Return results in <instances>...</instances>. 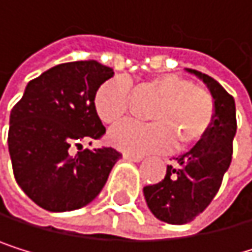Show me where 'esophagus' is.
<instances>
[{"instance_id":"34e87169","label":"esophagus","mask_w":252,"mask_h":252,"mask_svg":"<svg viewBox=\"0 0 252 252\" xmlns=\"http://www.w3.org/2000/svg\"><path fill=\"white\" fill-rule=\"evenodd\" d=\"M124 158H127L130 161H140L143 158V156H140V154H131V153H124Z\"/></svg>"}]
</instances>
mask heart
<instances>
[{
  "label": "heart",
  "mask_w": 252,
  "mask_h": 252,
  "mask_svg": "<svg viewBox=\"0 0 252 252\" xmlns=\"http://www.w3.org/2000/svg\"><path fill=\"white\" fill-rule=\"evenodd\" d=\"M139 95L156 102L148 110L150 124L125 122L115 127L109 139L118 148L130 153L188 150L204 140L215 122L212 94L178 74H160L145 80ZM130 83L116 77L99 86L94 105L98 118L107 125L121 122L130 112Z\"/></svg>",
  "instance_id": "obj_1"
}]
</instances>
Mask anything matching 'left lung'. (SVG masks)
Returning a JSON list of instances; mask_svg holds the SVG:
<instances>
[{
    "mask_svg": "<svg viewBox=\"0 0 252 252\" xmlns=\"http://www.w3.org/2000/svg\"><path fill=\"white\" fill-rule=\"evenodd\" d=\"M201 78L215 99V122L204 140L168 164L166 175L143 188L153 215L168 224H188L204 212L216 196L230 168L237 130L234 98L207 74L188 69Z\"/></svg>",
    "mask_w": 252,
    "mask_h": 252,
    "instance_id": "obj_1",
    "label": "left lung"
}]
</instances>
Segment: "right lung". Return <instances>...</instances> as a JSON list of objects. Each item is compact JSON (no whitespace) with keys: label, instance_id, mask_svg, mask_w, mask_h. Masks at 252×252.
Listing matches in <instances>:
<instances>
[{"label":"right lung","instance_id":"right-lung-1","mask_svg":"<svg viewBox=\"0 0 252 252\" xmlns=\"http://www.w3.org/2000/svg\"><path fill=\"white\" fill-rule=\"evenodd\" d=\"M113 75L95 60L62 63L28 83L12 109L7 142L13 174L39 207L69 212L88 206L122 157L112 147L71 153L105 133L94 98Z\"/></svg>","mask_w":252,"mask_h":252}]
</instances>
